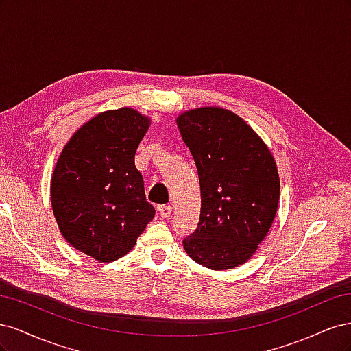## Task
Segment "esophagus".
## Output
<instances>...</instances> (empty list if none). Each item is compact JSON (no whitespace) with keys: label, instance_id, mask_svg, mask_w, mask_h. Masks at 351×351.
Masks as SVG:
<instances>
[{"label":"esophagus","instance_id":"34e87169","mask_svg":"<svg viewBox=\"0 0 351 351\" xmlns=\"http://www.w3.org/2000/svg\"><path fill=\"white\" fill-rule=\"evenodd\" d=\"M158 214L161 218H168L169 215H171V206H169V205L158 206Z\"/></svg>","mask_w":351,"mask_h":351}]
</instances>
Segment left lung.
Masks as SVG:
<instances>
[{
	"instance_id": "8db88e82",
	"label": "left lung",
	"mask_w": 351,
	"mask_h": 351,
	"mask_svg": "<svg viewBox=\"0 0 351 351\" xmlns=\"http://www.w3.org/2000/svg\"><path fill=\"white\" fill-rule=\"evenodd\" d=\"M176 121L200 184L197 228L183 247L205 268H237L258 250L277 214V164L258 133L232 111L202 107Z\"/></svg>"
}]
</instances>
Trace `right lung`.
<instances>
[{
    "instance_id": "obj_1",
    "label": "right lung",
    "mask_w": 351,
    "mask_h": 351,
    "mask_svg": "<svg viewBox=\"0 0 351 351\" xmlns=\"http://www.w3.org/2000/svg\"><path fill=\"white\" fill-rule=\"evenodd\" d=\"M151 119L124 107L95 115L62 147L51 205L62 237L101 263L129 253L155 215L134 155Z\"/></svg>"
}]
</instances>
